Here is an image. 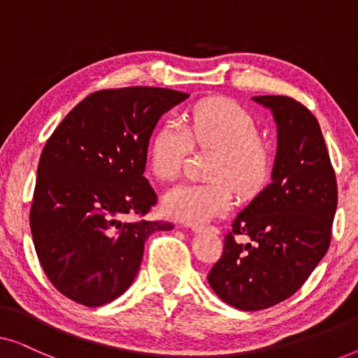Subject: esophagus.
Returning <instances> with one entry per match:
<instances>
[{
	"label": "esophagus",
	"instance_id": "1",
	"mask_svg": "<svg viewBox=\"0 0 358 358\" xmlns=\"http://www.w3.org/2000/svg\"><path fill=\"white\" fill-rule=\"evenodd\" d=\"M190 229H192L194 233H202V231L220 233V229H218V228H215V227H200V224H192V227H190Z\"/></svg>",
	"mask_w": 358,
	"mask_h": 358
}]
</instances>
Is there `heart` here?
Masks as SVG:
<instances>
[{"instance_id": "heart-1", "label": "heart", "mask_w": 358, "mask_h": 358, "mask_svg": "<svg viewBox=\"0 0 358 358\" xmlns=\"http://www.w3.org/2000/svg\"><path fill=\"white\" fill-rule=\"evenodd\" d=\"M257 125L236 102L215 97L195 107L187 125L168 119L156 130L148 146V166L155 178L173 180L182 169L192 143L217 150L208 169V184H179L163 199L168 218L185 224H203L228 212L234 190L252 195L271 174V151L257 140Z\"/></svg>"}]
</instances>
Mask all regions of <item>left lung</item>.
Listing matches in <instances>:
<instances>
[{"mask_svg":"<svg viewBox=\"0 0 358 358\" xmlns=\"http://www.w3.org/2000/svg\"><path fill=\"white\" fill-rule=\"evenodd\" d=\"M252 101L277 125L272 182L236 215L208 273L213 292L243 311L277 305L306 282L329 248L337 208L336 174L316 117L287 96ZM234 234L253 243L239 245Z\"/></svg>","mask_w":358,"mask_h":358,"instance_id":"8db88e82","label":"left lung"}]
</instances>
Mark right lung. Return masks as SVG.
I'll list each match as a JSON object with an SVG mask.
<instances>
[{
    "label": "right lung",
    "mask_w": 358,
    "mask_h": 358,
    "mask_svg": "<svg viewBox=\"0 0 358 358\" xmlns=\"http://www.w3.org/2000/svg\"><path fill=\"white\" fill-rule=\"evenodd\" d=\"M189 94L163 87L104 90L83 99L47 140L31 208L34 246L58 292L102 306L131 285L145 241L161 222H124L156 203L145 178L148 143Z\"/></svg>",
    "instance_id": "add662e5"
}]
</instances>
